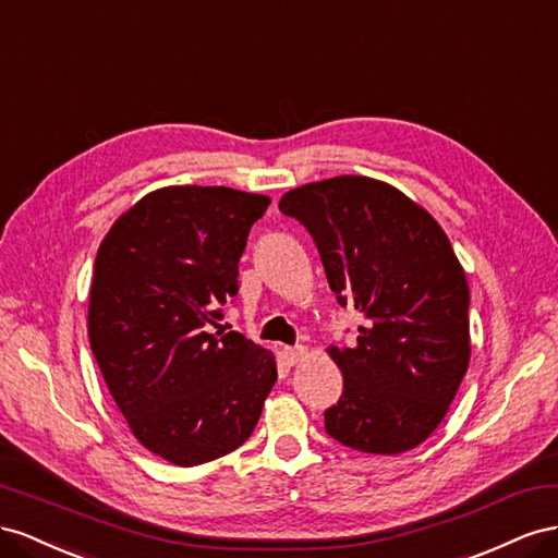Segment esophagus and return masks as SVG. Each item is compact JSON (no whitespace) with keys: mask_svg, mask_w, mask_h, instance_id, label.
Listing matches in <instances>:
<instances>
[{"mask_svg":"<svg viewBox=\"0 0 558 558\" xmlns=\"http://www.w3.org/2000/svg\"><path fill=\"white\" fill-rule=\"evenodd\" d=\"M282 355H284V362H288V364H296V362L304 360L306 348L304 345H288L282 350Z\"/></svg>","mask_w":558,"mask_h":558,"instance_id":"obj_1","label":"esophagus"}]
</instances>
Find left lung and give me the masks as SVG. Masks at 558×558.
<instances>
[{"label": "left lung", "instance_id": "left-lung-1", "mask_svg": "<svg viewBox=\"0 0 558 558\" xmlns=\"http://www.w3.org/2000/svg\"><path fill=\"white\" fill-rule=\"evenodd\" d=\"M280 210L313 235L339 304L364 317L353 348L327 350L343 374L327 435L380 456L418 447L470 364V290L447 233L400 189L362 174L292 189Z\"/></svg>", "mask_w": 558, "mask_h": 558}]
</instances>
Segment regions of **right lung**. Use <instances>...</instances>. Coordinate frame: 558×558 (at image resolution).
<instances>
[{"label": "right lung", "instance_id": "right-lung-1", "mask_svg": "<svg viewBox=\"0 0 558 558\" xmlns=\"http://www.w3.org/2000/svg\"><path fill=\"white\" fill-rule=\"evenodd\" d=\"M268 203L229 186L156 189L114 221L95 257L90 350L135 439L172 465L241 447L278 378L270 350L213 331Z\"/></svg>", "mask_w": 558, "mask_h": 558}]
</instances>
